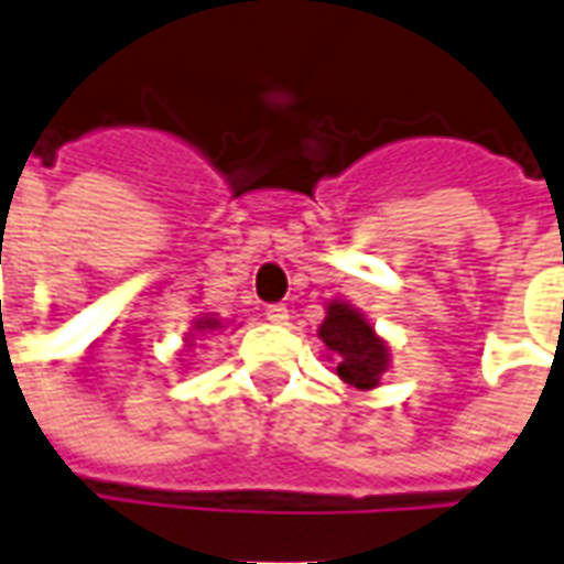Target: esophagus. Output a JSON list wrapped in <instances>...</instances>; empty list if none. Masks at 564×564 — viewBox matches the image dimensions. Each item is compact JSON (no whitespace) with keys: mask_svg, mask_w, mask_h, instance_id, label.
Listing matches in <instances>:
<instances>
[{"mask_svg":"<svg viewBox=\"0 0 564 564\" xmlns=\"http://www.w3.org/2000/svg\"><path fill=\"white\" fill-rule=\"evenodd\" d=\"M265 321L283 326V323L290 321V311L283 308V305H269V308H265Z\"/></svg>","mask_w":564,"mask_h":564,"instance_id":"1","label":"esophagus"}]
</instances>
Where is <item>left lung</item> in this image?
Masks as SVG:
<instances>
[{
  "instance_id": "left-lung-1",
  "label": "left lung",
  "mask_w": 564,
  "mask_h": 564,
  "mask_svg": "<svg viewBox=\"0 0 564 564\" xmlns=\"http://www.w3.org/2000/svg\"><path fill=\"white\" fill-rule=\"evenodd\" d=\"M317 336L333 350L341 381H348L357 391H372L381 384V376L391 364V350H388V341L376 333V326L354 305L338 302V299L329 302Z\"/></svg>"
}]
</instances>
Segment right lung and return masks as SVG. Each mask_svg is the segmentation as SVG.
<instances>
[{"label":"right lung","instance_id":"obj_1","mask_svg":"<svg viewBox=\"0 0 564 564\" xmlns=\"http://www.w3.org/2000/svg\"><path fill=\"white\" fill-rule=\"evenodd\" d=\"M210 329H223V321L214 317V314H200V317H195V323H192V333H188V338H195V333H210ZM188 345H192V341H188Z\"/></svg>","mask_w":564,"mask_h":564}]
</instances>
